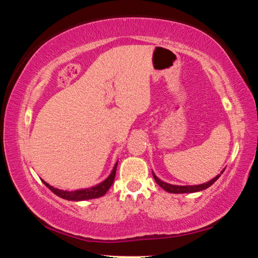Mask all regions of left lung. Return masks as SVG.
Listing matches in <instances>:
<instances>
[{"mask_svg": "<svg viewBox=\"0 0 258 258\" xmlns=\"http://www.w3.org/2000/svg\"><path fill=\"white\" fill-rule=\"evenodd\" d=\"M224 172L223 171L221 172V174ZM221 174H218L214 178H212L211 181H208L206 183H203V184H198V185H175V184H169V183H166L164 181L159 180L158 177H157L154 173H152V175H154L155 181L157 182V184L160 185L161 187L165 191L169 192V194H192V192H198V191H203L205 189H207V187L211 186L213 183H215L217 181V178L221 176Z\"/></svg>", "mask_w": 258, "mask_h": 258, "instance_id": "left-lung-1", "label": "left lung"}]
</instances>
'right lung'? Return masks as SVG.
Masks as SVG:
<instances>
[{
    "label": "right lung",
    "instance_id": "add662e5",
    "mask_svg": "<svg viewBox=\"0 0 258 258\" xmlns=\"http://www.w3.org/2000/svg\"><path fill=\"white\" fill-rule=\"evenodd\" d=\"M117 164H118V161L115 164V166H113L110 175H109L106 180L94 186L86 187V189H80V190H74V191L60 190V189H58V187L50 185L49 183H46L44 180H42V182L44 183V184L49 187V189L53 192L54 195H56L58 197L62 198V199H66V200H72V202H82V200L100 198V197H102V196L106 195L107 191L110 189V186L113 183V180H115V176H116Z\"/></svg>",
    "mask_w": 258,
    "mask_h": 258
}]
</instances>
